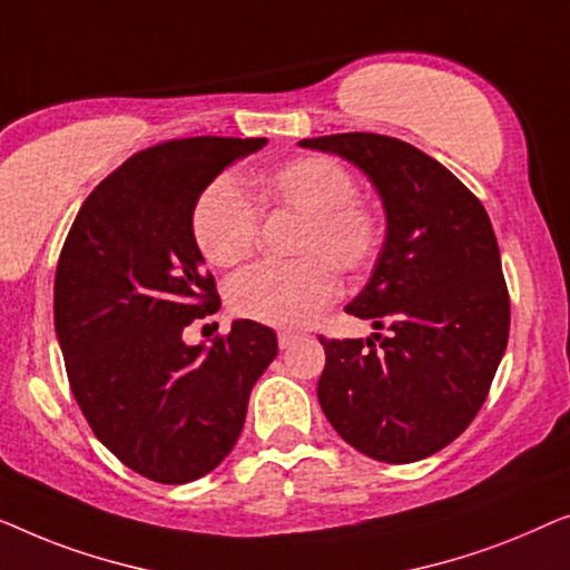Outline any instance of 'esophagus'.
<instances>
[{
  "mask_svg": "<svg viewBox=\"0 0 570 570\" xmlns=\"http://www.w3.org/2000/svg\"><path fill=\"white\" fill-rule=\"evenodd\" d=\"M296 341H299V333H292V331H284V333H278V346H282V348L294 346Z\"/></svg>",
  "mask_w": 570,
  "mask_h": 570,
  "instance_id": "esophagus-1",
  "label": "esophagus"
}]
</instances>
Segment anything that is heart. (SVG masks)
<instances>
[{
    "label": "heart",
    "mask_w": 570,
    "mask_h": 570,
    "mask_svg": "<svg viewBox=\"0 0 570 570\" xmlns=\"http://www.w3.org/2000/svg\"><path fill=\"white\" fill-rule=\"evenodd\" d=\"M255 196L263 208L302 214L292 263H261L229 284L235 315L274 327L315 323L335 296L338 274H362L382 245L380 212L356 196V180L338 159L302 155L261 173ZM190 229L212 266L232 268L250 258L258 243L261 214L229 175L202 190Z\"/></svg>",
    "instance_id": "obj_1"
}]
</instances>
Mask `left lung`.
Masks as SVG:
<instances>
[{
  "mask_svg": "<svg viewBox=\"0 0 570 570\" xmlns=\"http://www.w3.org/2000/svg\"><path fill=\"white\" fill-rule=\"evenodd\" d=\"M302 147L338 155L382 196L387 235L348 315L387 335L327 341L317 400L372 460L405 464L452 444L485 403L509 341L511 304L483 204L442 163L382 134Z\"/></svg>",
  "mask_w": 570,
  "mask_h": 570,
  "instance_id": "left-lung-1",
  "label": "left lung"
}]
</instances>
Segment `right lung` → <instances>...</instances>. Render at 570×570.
<instances>
[{
	"instance_id": "right-lung-1",
	"label": "right lung",
	"mask_w": 570,
	"mask_h": 570,
	"mask_svg": "<svg viewBox=\"0 0 570 570\" xmlns=\"http://www.w3.org/2000/svg\"><path fill=\"white\" fill-rule=\"evenodd\" d=\"M266 139L194 136L136 151L87 196L61 247L53 325L95 436L165 485L204 478L243 431L276 333L235 320L212 346L183 331L219 309L190 214L202 190Z\"/></svg>"
}]
</instances>
